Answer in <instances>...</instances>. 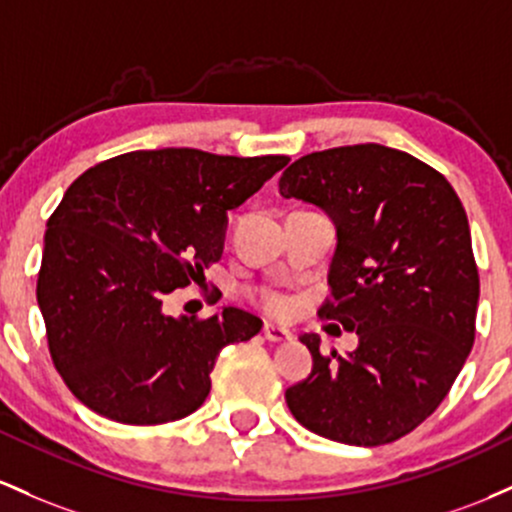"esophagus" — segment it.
Instances as JSON below:
<instances>
[{"label":"esophagus","instance_id":"obj_1","mask_svg":"<svg viewBox=\"0 0 512 512\" xmlns=\"http://www.w3.org/2000/svg\"><path fill=\"white\" fill-rule=\"evenodd\" d=\"M263 336H266V341H271V343H283V341H290L292 333L283 329V326L266 324V326H263Z\"/></svg>","mask_w":512,"mask_h":512}]
</instances>
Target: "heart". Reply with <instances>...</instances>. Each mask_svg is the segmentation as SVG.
<instances>
[{"instance_id":"obj_1","label":"heart","mask_w":512,"mask_h":512,"mask_svg":"<svg viewBox=\"0 0 512 512\" xmlns=\"http://www.w3.org/2000/svg\"><path fill=\"white\" fill-rule=\"evenodd\" d=\"M263 307L275 314V317H283V314L290 312V300L285 295H280V292H266L263 295Z\"/></svg>"}]
</instances>
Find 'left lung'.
I'll return each mask as SVG.
<instances>
[{"label": "left lung", "instance_id": "1", "mask_svg": "<svg viewBox=\"0 0 512 512\" xmlns=\"http://www.w3.org/2000/svg\"><path fill=\"white\" fill-rule=\"evenodd\" d=\"M278 188L336 227L333 300L319 317L358 333L348 355H321L317 333L300 336L314 365L285 392L287 409L343 445L404 438L438 409L474 346L479 271L455 188L375 142L307 154Z\"/></svg>", "mask_w": 512, "mask_h": 512}]
</instances>
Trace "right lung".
Wrapping results in <instances>:
<instances>
[{
    "instance_id": "1",
    "label": "right lung",
    "mask_w": 512,
    "mask_h": 512,
    "mask_svg": "<svg viewBox=\"0 0 512 512\" xmlns=\"http://www.w3.org/2000/svg\"><path fill=\"white\" fill-rule=\"evenodd\" d=\"M287 162L140 149L67 188L45 232L38 307L57 372L84 406L130 426L203 406L220 350L254 338L263 321L237 307L169 317L164 300L220 261L227 212Z\"/></svg>"
}]
</instances>
